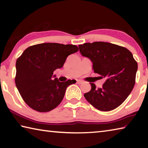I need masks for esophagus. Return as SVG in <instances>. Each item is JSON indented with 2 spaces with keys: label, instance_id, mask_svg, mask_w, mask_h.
Wrapping results in <instances>:
<instances>
[{
  "label": "esophagus",
  "instance_id": "esophagus-1",
  "mask_svg": "<svg viewBox=\"0 0 148 148\" xmlns=\"http://www.w3.org/2000/svg\"><path fill=\"white\" fill-rule=\"evenodd\" d=\"M76 83H77V84H82V83H83V82L82 81V80H79V79H77V81H76Z\"/></svg>",
  "mask_w": 148,
  "mask_h": 148
}]
</instances>
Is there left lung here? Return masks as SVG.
I'll return each mask as SVG.
<instances>
[{"label":"left lung","mask_w":148,"mask_h":148,"mask_svg":"<svg viewBox=\"0 0 148 148\" xmlns=\"http://www.w3.org/2000/svg\"><path fill=\"white\" fill-rule=\"evenodd\" d=\"M82 55L92 62L95 73L106 77L101 88L90 83L91 90L84 94L86 100L101 111H112L130 95L135 83L137 62L125 47L107 42L79 45Z\"/></svg>","instance_id":"1"}]
</instances>
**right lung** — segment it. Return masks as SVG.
Returning <instances> with one entry per match:
<instances>
[{
  "label": "right lung",
  "instance_id": "1",
  "mask_svg": "<svg viewBox=\"0 0 148 148\" xmlns=\"http://www.w3.org/2000/svg\"><path fill=\"white\" fill-rule=\"evenodd\" d=\"M76 45L47 42L29 47L16 61L15 82L21 97L32 109L45 112L55 109L65 96L69 85L53 79V71L63 67L66 58L77 52Z\"/></svg>",
  "mask_w": 148,
  "mask_h": 148
}]
</instances>
